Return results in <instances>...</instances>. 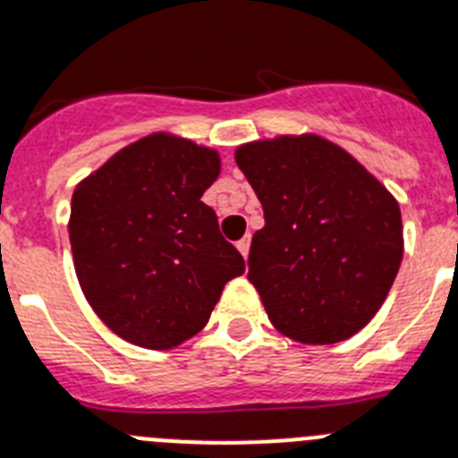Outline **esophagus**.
Listing matches in <instances>:
<instances>
[{
	"mask_svg": "<svg viewBox=\"0 0 458 458\" xmlns=\"http://www.w3.org/2000/svg\"><path fill=\"white\" fill-rule=\"evenodd\" d=\"M249 247H251V235H244L240 242H237V249H240V253L247 259L249 256Z\"/></svg>",
	"mask_w": 458,
	"mask_h": 458,
	"instance_id": "esophagus-1",
	"label": "esophagus"
}]
</instances>
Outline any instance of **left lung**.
Returning a JSON list of instances; mask_svg holds the SVG:
<instances>
[{
	"label": "left lung",
	"mask_w": 458,
	"mask_h": 458,
	"mask_svg": "<svg viewBox=\"0 0 458 458\" xmlns=\"http://www.w3.org/2000/svg\"><path fill=\"white\" fill-rule=\"evenodd\" d=\"M235 160L263 205L249 282L272 326L333 344L370 321L403 260L394 195L344 148L317 134L240 146Z\"/></svg>",
	"instance_id": "8db88e82"
}]
</instances>
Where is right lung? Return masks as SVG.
<instances>
[{
    "label": "right lung",
    "instance_id": "add662e5",
    "mask_svg": "<svg viewBox=\"0 0 458 458\" xmlns=\"http://www.w3.org/2000/svg\"><path fill=\"white\" fill-rule=\"evenodd\" d=\"M218 153L157 132L125 146L72 195L69 242L90 307L118 337L172 349L205 328L244 259L202 193Z\"/></svg>",
    "mask_w": 458,
    "mask_h": 458
}]
</instances>
